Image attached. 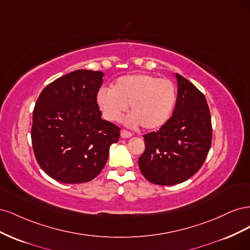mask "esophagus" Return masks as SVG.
<instances>
[{
    "mask_svg": "<svg viewBox=\"0 0 250 250\" xmlns=\"http://www.w3.org/2000/svg\"><path fill=\"white\" fill-rule=\"evenodd\" d=\"M121 137H122L123 139H128V138H131L132 137V133L130 131L128 130H125L123 129L122 131H121Z\"/></svg>",
    "mask_w": 250,
    "mask_h": 250,
    "instance_id": "obj_1",
    "label": "esophagus"
}]
</instances>
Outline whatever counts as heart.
Returning a JSON list of instances; mask_svg holds the SVG:
<instances>
[{"instance_id":"1","label":"heart","mask_w":250,"mask_h":250,"mask_svg":"<svg viewBox=\"0 0 250 250\" xmlns=\"http://www.w3.org/2000/svg\"><path fill=\"white\" fill-rule=\"evenodd\" d=\"M96 100L103 117L110 122L122 118L130 104L127 124H141L144 129L153 130L168 122L175 108L177 90L170 79L133 74L118 78L111 88H101Z\"/></svg>"}]
</instances>
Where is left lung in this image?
Wrapping results in <instances>:
<instances>
[{"mask_svg":"<svg viewBox=\"0 0 250 250\" xmlns=\"http://www.w3.org/2000/svg\"><path fill=\"white\" fill-rule=\"evenodd\" d=\"M177 101L172 117L160 130L144 135L146 149L139 158L150 183L173 186L193 176L206 161L211 144L207 99L192 82L176 74Z\"/></svg>","mask_w":250,"mask_h":250,"instance_id":"1","label":"left lung"}]
</instances>
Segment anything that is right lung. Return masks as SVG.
Masks as SVG:
<instances>
[{
	"label": "right lung",
	"instance_id": "obj_1",
	"mask_svg": "<svg viewBox=\"0 0 250 250\" xmlns=\"http://www.w3.org/2000/svg\"><path fill=\"white\" fill-rule=\"evenodd\" d=\"M100 71L77 70L42 89L33 109L31 140L34 155L50 177L82 184L99 175L120 127L102 120L97 94Z\"/></svg>",
	"mask_w": 250,
	"mask_h": 250
}]
</instances>
